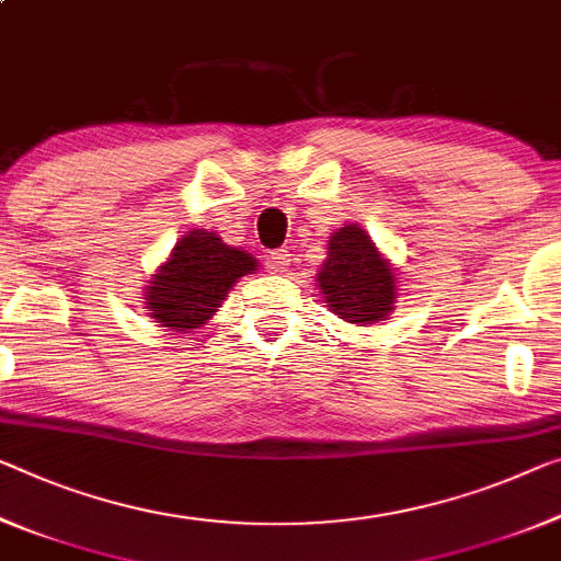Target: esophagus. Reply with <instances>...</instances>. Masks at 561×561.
Listing matches in <instances>:
<instances>
[{"label": "esophagus", "mask_w": 561, "mask_h": 561, "mask_svg": "<svg viewBox=\"0 0 561 561\" xmlns=\"http://www.w3.org/2000/svg\"><path fill=\"white\" fill-rule=\"evenodd\" d=\"M288 263H290V251H286V248H278V251H273L268 255V268L273 271H283Z\"/></svg>", "instance_id": "1"}]
</instances>
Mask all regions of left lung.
I'll use <instances>...</instances> for the list:
<instances>
[{
	"mask_svg": "<svg viewBox=\"0 0 561 561\" xmlns=\"http://www.w3.org/2000/svg\"><path fill=\"white\" fill-rule=\"evenodd\" d=\"M318 286L335 316L348 323L383 321L396 298V278L366 230L346 226L329 240V261L318 273Z\"/></svg>",
	"mask_w": 561,
	"mask_h": 561,
	"instance_id": "obj_1",
	"label": "left lung"
}]
</instances>
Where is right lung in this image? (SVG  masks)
<instances>
[{"label":"right lung","mask_w":561,"mask_h":561,"mask_svg":"<svg viewBox=\"0 0 561 561\" xmlns=\"http://www.w3.org/2000/svg\"><path fill=\"white\" fill-rule=\"evenodd\" d=\"M245 251L230 248L208 230H191L148 288L154 323L172 331L197 329L220 308L232 283L255 271Z\"/></svg>","instance_id":"1"}]
</instances>
